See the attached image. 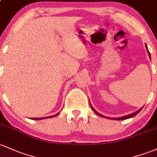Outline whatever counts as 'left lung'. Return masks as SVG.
I'll return each mask as SVG.
<instances>
[{
  "mask_svg": "<svg viewBox=\"0 0 157 157\" xmlns=\"http://www.w3.org/2000/svg\"><path fill=\"white\" fill-rule=\"evenodd\" d=\"M146 45V48H147V52H148V55H149V57H150V58H151V54H150V52H149V51H148V49H147V45ZM90 107H91V109H92V110L94 111V112L96 113V114H97V115H99V116H100V117H105V116H103L102 115V114H99V113H98L97 112H96L95 111V109H94V108L92 107L91 105H90ZM141 109H142V108H141V109H140L139 111H137V112H134V113H132V114H129V115H126V116H124V117H113V118H110V117H106V118H109V119H112V120H117V121H121V120H126V119H129V118H131V117H134V116H136V114H139V113L140 112V111L141 110Z\"/></svg>",
  "mask_w": 157,
  "mask_h": 157,
  "instance_id": "left-lung-1",
  "label": "left lung"
}]
</instances>
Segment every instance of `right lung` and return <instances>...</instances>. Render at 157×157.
Wrapping results in <instances>:
<instances>
[{
    "instance_id": "right-lung-1",
    "label": "right lung",
    "mask_w": 157,
    "mask_h": 157,
    "mask_svg": "<svg viewBox=\"0 0 157 157\" xmlns=\"http://www.w3.org/2000/svg\"><path fill=\"white\" fill-rule=\"evenodd\" d=\"M59 113L60 112H58V114H55V115H52V116H49V117H38V118H36V117H33V118H31V119H33V120H43V119H45V118H49V117H55V116H57L58 115V114H59Z\"/></svg>"
}]
</instances>
